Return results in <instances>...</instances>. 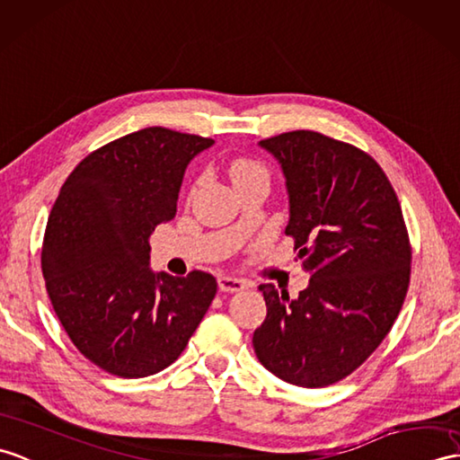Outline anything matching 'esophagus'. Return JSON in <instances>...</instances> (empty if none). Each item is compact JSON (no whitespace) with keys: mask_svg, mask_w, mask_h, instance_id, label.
Here are the masks:
<instances>
[{"mask_svg":"<svg viewBox=\"0 0 460 460\" xmlns=\"http://www.w3.org/2000/svg\"><path fill=\"white\" fill-rule=\"evenodd\" d=\"M217 284L221 292H241L247 288V282L241 279H233V276H219Z\"/></svg>","mask_w":460,"mask_h":460,"instance_id":"esophagus-1","label":"esophagus"}]
</instances>
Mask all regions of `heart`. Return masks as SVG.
<instances>
[{"label":"heart","mask_w":460,"mask_h":460,"mask_svg":"<svg viewBox=\"0 0 460 460\" xmlns=\"http://www.w3.org/2000/svg\"><path fill=\"white\" fill-rule=\"evenodd\" d=\"M229 174H231L233 184H239V181L251 180V178H269V174H266V168L249 158L233 160V163L229 164Z\"/></svg>","instance_id":"b5f03b06"}]
</instances>
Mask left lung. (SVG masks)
Segmentation results:
<instances>
[{"mask_svg":"<svg viewBox=\"0 0 460 460\" xmlns=\"http://www.w3.org/2000/svg\"><path fill=\"white\" fill-rule=\"evenodd\" d=\"M259 145L282 166L286 234L312 279L296 300L259 286L266 319L252 347L274 376L323 388L357 370L396 322L411 272L408 229L390 180L360 148L315 131Z\"/></svg>","mask_w":460,"mask_h":460,"instance_id":"1","label":"left lung"}]
</instances>
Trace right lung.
<instances>
[{
    "instance_id": "right-lung-1",
    "label": "right lung",
    "mask_w": 460,
    "mask_h": 460,
    "mask_svg": "<svg viewBox=\"0 0 460 460\" xmlns=\"http://www.w3.org/2000/svg\"><path fill=\"white\" fill-rule=\"evenodd\" d=\"M213 138L146 127L85 156L50 209L40 266L52 307L95 367L143 378L170 367L204 319L217 282L148 269V237L174 219L190 160Z\"/></svg>"
}]
</instances>
